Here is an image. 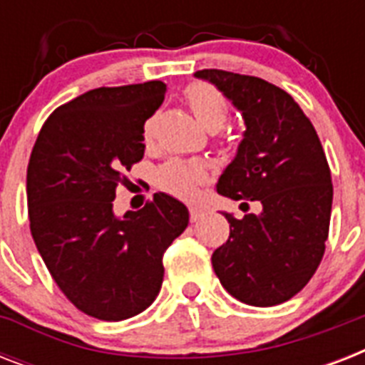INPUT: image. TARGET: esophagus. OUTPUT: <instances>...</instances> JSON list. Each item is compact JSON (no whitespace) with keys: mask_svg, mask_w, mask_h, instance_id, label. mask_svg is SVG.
Wrapping results in <instances>:
<instances>
[{"mask_svg":"<svg viewBox=\"0 0 365 365\" xmlns=\"http://www.w3.org/2000/svg\"><path fill=\"white\" fill-rule=\"evenodd\" d=\"M189 217H191V222H199V220H202L205 217V212L200 210V208H195V206H191L189 208Z\"/></svg>","mask_w":365,"mask_h":365,"instance_id":"esophagus-1","label":"esophagus"}]
</instances>
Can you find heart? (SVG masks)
<instances>
[{
  "instance_id": "obj_1",
  "label": "heart",
  "mask_w": 365,
  "mask_h": 365,
  "mask_svg": "<svg viewBox=\"0 0 365 365\" xmlns=\"http://www.w3.org/2000/svg\"><path fill=\"white\" fill-rule=\"evenodd\" d=\"M185 102L197 117V121L205 126L206 130L217 132L229 119L231 102L225 94L212 83L197 81L185 88ZM153 134V121H148L143 126V136L149 140ZM208 180L206 168L197 160L170 159L163 163L155 172V182L163 191L180 197L191 199L197 195L199 187Z\"/></svg>"
}]
</instances>
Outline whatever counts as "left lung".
Listing matches in <instances>:
<instances>
[{
    "instance_id": "left-lung-1",
    "label": "left lung",
    "mask_w": 365,
    "mask_h": 365,
    "mask_svg": "<svg viewBox=\"0 0 365 365\" xmlns=\"http://www.w3.org/2000/svg\"><path fill=\"white\" fill-rule=\"evenodd\" d=\"M242 111L239 153L217 182L233 200H259L261 214H225L229 239L212 267L229 294L246 305L272 307L305 288L326 252L334 185L311 119L282 88L225 70H202Z\"/></svg>"
}]
</instances>
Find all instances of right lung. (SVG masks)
<instances>
[{
    "label": "right lung",
    "instance_id": "1",
    "mask_svg": "<svg viewBox=\"0 0 365 365\" xmlns=\"http://www.w3.org/2000/svg\"><path fill=\"white\" fill-rule=\"evenodd\" d=\"M166 85L100 87L43 123L26 176L30 231L51 277L88 317L119 322L159 295L163 254L189 223L187 208L155 193L142 210L113 214L126 170L143 157V123Z\"/></svg>",
    "mask_w": 365,
    "mask_h": 365
}]
</instances>
